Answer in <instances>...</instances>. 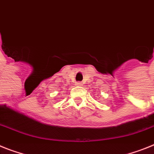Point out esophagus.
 <instances>
[{"instance_id":"1","label":"esophagus","mask_w":154,"mask_h":154,"mask_svg":"<svg viewBox=\"0 0 154 154\" xmlns=\"http://www.w3.org/2000/svg\"><path fill=\"white\" fill-rule=\"evenodd\" d=\"M76 85H77L78 86H82V83L81 82H76Z\"/></svg>"}]
</instances>
